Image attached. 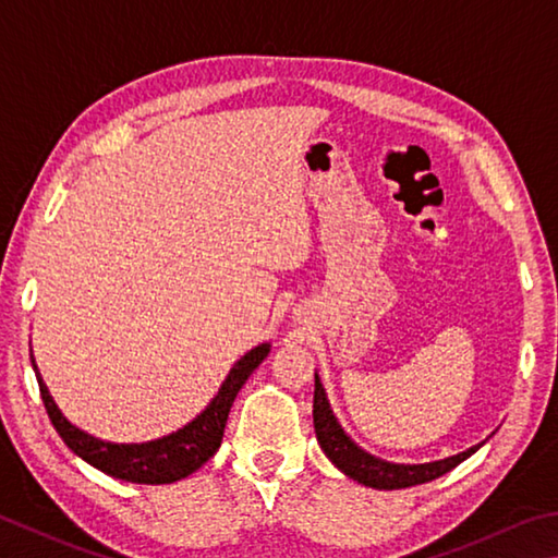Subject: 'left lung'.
<instances>
[{"label":"left lung","instance_id":"left-lung-1","mask_svg":"<svg viewBox=\"0 0 558 558\" xmlns=\"http://www.w3.org/2000/svg\"><path fill=\"white\" fill-rule=\"evenodd\" d=\"M312 417H314V432H317V441L324 456H327V459L337 465L343 475H349V478H353L356 483L368 485V488H378V490H400V488H410V485L429 483L434 478H439V475L449 473L451 469H456V465L469 459L471 453L478 451L485 444L481 441L471 449L449 456V459H439L429 463H392V461L378 459V456L361 449L359 444L343 432L337 414L331 410L327 390H324L317 373H314Z\"/></svg>","mask_w":558,"mask_h":558}]
</instances>
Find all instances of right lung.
<instances>
[{
  "label": "right lung",
  "mask_w": 558,
  "mask_h": 558,
  "mask_svg": "<svg viewBox=\"0 0 558 558\" xmlns=\"http://www.w3.org/2000/svg\"><path fill=\"white\" fill-rule=\"evenodd\" d=\"M270 353V343H258L248 353H244L234 366H231L229 376L219 385V392L209 400V404L202 410L195 420H190L185 427L178 432H170L160 439L141 441V444H117L97 439L85 429L75 427L48 392V385L44 383L36 366V359L32 353V366L38 380L40 398H44L46 412L50 422H53L60 439L65 447L80 459L95 465L111 478L126 481V483H146V485H163L175 483L180 478H187L190 473L202 469L211 456L221 447V437H225V427L229 420V410L234 404L239 390L244 388L248 376L256 371L263 359Z\"/></svg>",
  "instance_id": "1"
}]
</instances>
